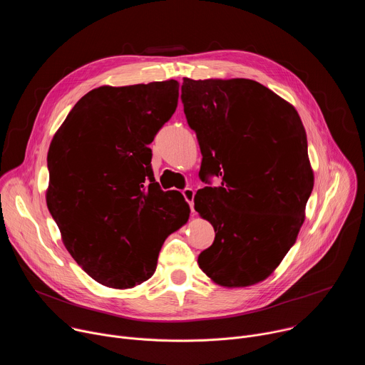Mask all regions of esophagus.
I'll use <instances>...</instances> for the list:
<instances>
[{
  "instance_id": "esophagus-1",
  "label": "esophagus",
  "mask_w": 365,
  "mask_h": 365,
  "mask_svg": "<svg viewBox=\"0 0 365 365\" xmlns=\"http://www.w3.org/2000/svg\"><path fill=\"white\" fill-rule=\"evenodd\" d=\"M183 197H185V200L189 203V206H190V211H193V199H195V190L192 189V187H185L183 189Z\"/></svg>"
}]
</instances>
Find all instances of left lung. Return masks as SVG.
Listing matches in <instances>:
<instances>
[{
  "instance_id": "1",
  "label": "left lung",
  "mask_w": 365,
  "mask_h": 365,
  "mask_svg": "<svg viewBox=\"0 0 365 365\" xmlns=\"http://www.w3.org/2000/svg\"><path fill=\"white\" fill-rule=\"evenodd\" d=\"M183 111L202 153L195 210L215 230L197 257L227 287L264 280L292 248L314 189L297 111L251 79H183ZM220 177L222 185L211 187Z\"/></svg>"
}]
</instances>
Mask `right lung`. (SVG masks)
<instances>
[{"instance_id": "right-lung-1", "label": "right lung", "mask_w": 365, "mask_h": 365, "mask_svg": "<svg viewBox=\"0 0 365 365\" xmlns=\"http://www.w3.org/2000/svg\"><path fill=\"white\" fill-rule=\"evenodd\" d=\"M178 98L175 79L99 86L76 102L50 143V215L75 262L103 286L148 280L165 240L189 218L182 193L155 182L148 147Z\"/></svg>"}]
</instances>
